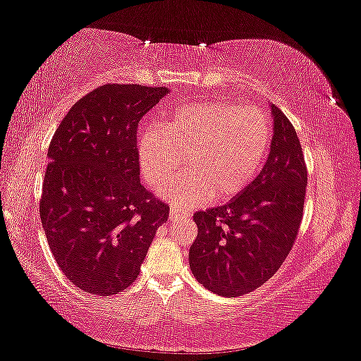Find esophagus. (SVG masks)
<instances>
[{
    "mask_svg": "<svg viewBox=\"0 0 361 361\" xmlns=\"http://www.w3.org/2000/svg\"><path fill=\"white\" fill-rule=\"evenodd\" d=\"M188 216L186 212H183L180 209H176V207H170V213H169V219L170 221H181V219H185Z\"/></svg>",
    "mask_w": 361,
    "mask_h": 361,
    "instance_id": "obj_1",
    "label": "esophagus"
}]
</instances>
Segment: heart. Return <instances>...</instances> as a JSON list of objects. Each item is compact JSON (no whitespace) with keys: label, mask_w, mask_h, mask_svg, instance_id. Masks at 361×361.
<instances>
[{"label":"heart","mask_w":361,"mask_h":361,"mask_svg":"<svg viewBox=\"0 0 361 361\" xmlns=\"http://www.w3.org/2000/svg\"><path fill=\"white\" fill-rule=\"evenodd\" d=\"M272 140L269 116L256 106L232 102H194L176 108L162 127L138 138V162L145 181L159 186L178 173L186 159L189 172L157 194L181 209L213 197L224 202L250 186L264 162Z\"/></svg>","instance_id":"obj_1"}]
</instances>
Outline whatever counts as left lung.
Segmentation results:
<instances>
[{
	"label": "left lung",
	"mask_w": 361,
	"mask_h": 361,
	"mask_svg": "<svg viewBox=\"0 0 361 361\" xmlns=\"http://www.w3.org/2000/svg\"><path fill=\"white\" fill-rule=\"evenodd\" d=\"M274 135L259 175L228 204L194 215L189 250L194 277L219 296L235 298L279 271L301 226L307 167L288 118L271 105Z\"/></svg>",
	"instance_id": "left-lung-1"
}]
</instances>
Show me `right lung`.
Returning <instances> with one entry per match:
<instances>
[{"label": "right lung", "instance_id": "obj_1", "mask_svg": "<svg viewBox=\"0 0 361 361\" xmlns=\"http://www.w3.org/2000/svg\"><path fill=\"white\" fill-rule=\"evenodd\" d=\"M170 90L106 84L60 122L39 202L49 248L73 285L97 296L130 286L167 221L169 205L140 183V119Z\"/></svg>", "mask_w": 361, "mask_h": 361}]
</instances>
